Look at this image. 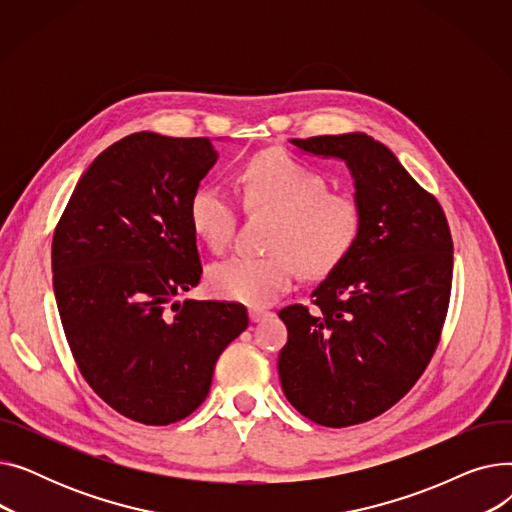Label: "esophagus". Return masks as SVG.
Listing matches in <instances>:
<instances>
[{"instance_id":"1","label":"esophagus","mask_w":512,"mask_h":512,"mask_svg":"<svg viewBox=\"0 0 512 512\" xmlns=\"http://www.w3.org/2000/svg\"><path fill=\"white\" fill-rule=\"evenodd\" d=\"M270 315V311L267 309H263V307H251L249 309V317H251V321H261L263 317H267Z\"/></svg>"}]
</instances>
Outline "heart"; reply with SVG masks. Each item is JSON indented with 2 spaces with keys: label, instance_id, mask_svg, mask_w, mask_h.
Masks as SVG:
<instances>
[{
  "label": "heart",
  "instance_id": "1",
  "mask_svg": "<svg viewBox=\"0 0 512 512\" xmlns=\"http://www.w3.org/2000/svg\"><path fill=\"white\" fill-rule=\"evenodd\" d=\"M328 178L284 151H261L240 170V197L249 211L274 213L263 257L234 255L209 267L215 297L267 305L292 286L297 270L324 278L355 249L363 211L355 195L330 191ZM188 220L203 245L222 253L234 238L238 207L220 184H201Z\"/></svg>",
  "mask_w": 512,
  "mask_h": 512
}]
</instances>
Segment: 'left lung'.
<instances>
[{
	"mask_svg": "<svg viewBox=\"0 0 512 512\" xmlns=\"http://www.w3.org/2000/svg\"><path fill=\"white\" fill-rule=\"evenodd\" d=\"M290 143L346 161L363 226L351 255L311 292V307L278 313L288 328L282 390L313 423H365L394 407L436 353L452 288L448 220L396 155L363 132Z\"/></svg>",
	"mask_w": 512,
	"mask_h": 512,
	"instance_id": "1",
	"label": "left lung"
}]
</instances>
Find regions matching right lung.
Wrapping results in <instances>:
<instances>
[{
    "label": "right lung",
    "mask_w": 512,
    "mask_h": 512,
    "mask_svg": "<svg viewBox=\"0 0 512 512\" xmlns=\"http://www.w3.org/2000/svg\"><path fill=\"white\" fill-rule=\"evenodd\" d=\"M215 159L205 137L134 132L93 161L53 232V292L76 367L145 425L191 415L249 326L240 303L176 301L203 274L188 203Z\"/></svg>",
    "instance_id": "add662e5"
}]
</instances>
